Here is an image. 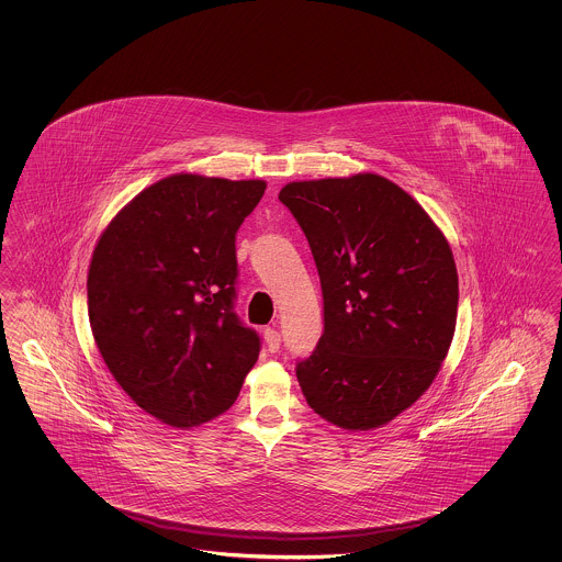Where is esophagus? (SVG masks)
I'll use <instances>...</instances> for the list:
<instances>
[{
	"label": "esophagus",
	"mask_w": 562,
	"mask_h": 562,
	"mask_svg": "<svg viewBox=\"0 0 562 562\" xmlns=\"http://www.w3.org/2000/svg\"><path fill=\"white\" fill-rule=\"evenodd\" d=\"M263 341H266V348L271 353H276L280 349V333L276 328H266L263 330Z\"/></svg>",
	"instance_id": "1"
}]
</instances>
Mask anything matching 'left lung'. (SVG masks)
Wrapping results in <instances>:
<instances>
[{"label":"left lung","mask_w":562,"mask_h":562,"mask_svg":"<svg viewBox=\"0 0 562 562\" xmlns=\"http://www.w3.org/2000/svg\"><path fill=\"white\" fill-rule=\"evenodd\" d=\"M310 241L324 333L296 364L307 404L349 431L381 428L424 396L454 335L459 280L440 227L373 172L280 191Z\"/></svg>","instance_id":"8db88e82"}]
</instances>
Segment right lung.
Wrapping results in <instances>:
<instances>
[{"mask_svg":"<svg viewBox=\"0 0 562 562\" xmlns=\"http://www.w3.org/2000/svg\"><path fill=\"white\" fill-rule=\"evenodd\" d=\"M266 188L170 175L134 195L94 246V344L120 387L170 428L225 413L259 358V335L234 314L236 232Z\"/></svg>","mask_w":562,"mask_h":562,"instance_id":"right-lung-1","label":"right lung"}]
</instances>
